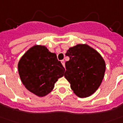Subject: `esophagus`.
<instances>
[{
  "label": "esophagus",
  "instance_id": "1",
  "mask_svg": "<svg viewBox=\"0 0 123 123\" xmlns=\"http://www.w3.org/2000/svg\"><path fill=\"white\" fill-rule=\"evenodd\" d=\"M61 63H62V66H63L64 67V66H65V62H64V60H62Z\"/></svg>",
  "mask_w": 123,
  "mask_h": 123
}]
</instances>
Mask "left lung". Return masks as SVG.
<instances>
[{"mask_svg":"<svg viewBox=\"0 0 123 123\" xmlns=\"http://www.w3.org/2000/svg\"><path fill=\"white\" fill-rule=\"evenodd\" d=\"M65 77L74 93L80 98L90 96L100 86L105 76L106 64L101 54L86 44L71 47L66 53Z\"/></svg>","mask_w":123,"mask_h":123,"instance_id":"8db88e82","label":"left lung"}]
</instances>
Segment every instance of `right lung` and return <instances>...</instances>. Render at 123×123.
<instances>
[{
    "instance_id": "1",
    "label": "right lung",
    "mask_w": 123,
    "mask_h": 123,
    "mask_svg": "<svg viewBox=\"0 0 123 123\" xmlns=\"http://www.w3.org/2000/svg\"><path fill=\"white\" fill-rule=\"evenodd\" d=\"M18 70L26 88L38 97H44L53 90L65 69L55 53L45 46L34 45L20 58Z\"/></svg>"
}]
</instances>
